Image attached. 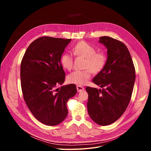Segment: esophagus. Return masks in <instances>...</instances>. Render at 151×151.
I'll return each instance as SVG.
<instances>
[{"label":"esophagus","instance_id":"34e87169","mask_svg":"<svg viewBox=\"0 0 151 151\" xmlns=\"http://www.w3.org/2000/svg\"><path fill=\"white\" fill-rule=\"evenodd\" d=\"M76 88H77L78 92H81V91H82L84 90V88L82 87H81V86H79V85H77Z\"/></svg>","mask_w":151,"mask_h":151}]
</instances>
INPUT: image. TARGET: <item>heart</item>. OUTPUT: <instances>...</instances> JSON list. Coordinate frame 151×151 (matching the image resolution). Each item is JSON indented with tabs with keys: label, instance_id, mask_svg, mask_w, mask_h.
Instances as JSON below:
<instances>
[{
	"label": "heart",
	"instance_id": "heart-1",
	"mask_svg": "<svg viewBox=\"0 0 151 151\" xmlns=\"http://www.w3.org/2000/svg\"><path fill=\"white\" fill-rule=\"evenodd\" d=\"M96 49L85 42H79L72 49L75 56H81L86 58L83 70H75L70 73L67 78L68 81L70 83L77 85H83L87 83L91 76L92 72L97 73L104 68L106 63V57L102 52H97ZM73 57L69 52H65L60 57L61 66L67 70H71L73 66Z\"/></svg>",
	"mask_w": 151,
	"mask_h": 151
}]
</instances>
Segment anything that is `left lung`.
I'll use <instances>...</instances> for the list:
<instances>
[{
  "label": "left lung",
  "mask_w": 151,
  "mask_h": 151,
  "mask_svg": "<svg viewBox=\"0 0 151 151\" xmlns=\"http://www.w3.org/2000/svg\"><path fill=\"white\" fill-rule=\"evenodd\" d=\"M107 48L105 66L93 79L102 90L87 87V109L90 118L100 125L118 120L130 101L136 78L134 64L126 45L109 36L99 38Z\"/></svg>",
  "instance_id": "left-lung-1"
}]
</instances>
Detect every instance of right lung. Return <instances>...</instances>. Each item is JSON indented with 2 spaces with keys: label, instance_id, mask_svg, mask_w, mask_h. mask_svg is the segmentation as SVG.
Here are the masks:
<instances>
[{
  "label": "right lung",
  "instance_id": "right-lung-1",
  "mask_svg": "<svg viewBox=\"0 0 151 151\" xmlns=\"http://www.w3.org/2000/svg\"><path fill=\"white\" fill-rule=\"evenodd\" d=\"M71 39L43 36L29 46L21 63V85L24 101L33 116L50 126L68 114L66 103L77 93L74 84L63 85L65 72L60 57Z\"/></svg>",
  "mask_w": 151,
  "mask_h": 151
}]
</instances>
